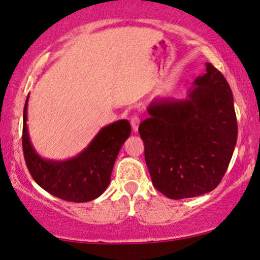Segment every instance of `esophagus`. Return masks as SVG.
Returning a JSON list of instances; mask_svg holds the SVG:
<instances>
[{
  "label": "esophagus",
  "mask_w": 260,
  "mask_h": 260,
  "mask_svg": "<svg viewBox=\"0 0 260 260\" xmlns=\"http://www.w3.org/2000/svg\"><path fill=\"white\" fill-rule=\"evenodd\" d=\"M139 123H140V118L138 115H133V116L131 117V126H132V129L134 132H138Z\"/></svg>",
  "instance_id": "34e87169"
}]
</instances>
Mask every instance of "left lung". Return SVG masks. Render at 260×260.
I'll return each instance as SVG.
<instances>
[{"mask_svg":"<svg viewBox=\"0 0 260 260\" xmlns=\"http://www.w3.org/2000/svg\"><path fill=\"white\" fill-rule=\"evenodd\" d=\"M187 99H155L139 124L152 184L168 199H189L219 185L233 157L237 120L228 81L211 62Z\"/></svg>","mask_w":260,"mask_h":260,"instance_id":"1","label":"left lung"}]
</instances>
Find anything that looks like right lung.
<instances>
[{"instance_id": "obj_1", "label": "right lung", "mask_w": 260, "mask_h": 260, "mask_svg": "<svg viewBox=\"0 0 260 260\" xmlns=\"http://www.w3.org/2000/svg\"><path fill=\"white\" fill-rule=\"evenodd\" d=\"M26 98L23 114V152L31 177L47 192L71 202H88L99 198L110 183L121 146L131 134V124L120 120L99 131L76 157L67 161L45 160L35 151L26 126Z\"/></svg>"}]
</instances>
